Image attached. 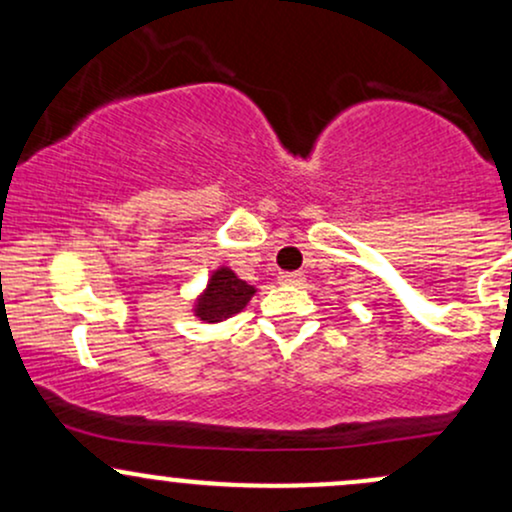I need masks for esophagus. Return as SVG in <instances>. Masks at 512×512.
<instances>
[{
	"label": "esophagus",
	"mask_w": 512,
	"mask_h": 512,
	"mask_svg": "<svg viewBox=\"0 0 512 512\" xmlns=\"http://www.w3.org/2000/svg\"><path fill=\"white\" fill-rule=\"evenodd\" d=\"M279 284H286V286L303 284V274L301 272H281L279 274Z\"/></svg>",
	"instance_id": "esophagus-1"
}]
</instances>
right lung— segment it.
Wrapping results in <instances>:
<instances>
[{"label":"right lung","mask_w":512,"mask_h":512,"mask_svg":"<svg viewBox=\"0 0 512 512\" xmlns=\"http://www.w3.org/2000/svg\"><path fill=\"white\" fill-rule=\"evenodd\" d=\"M252 296H255V286L238 279L233 269L219 267L211 274L207 289L195 301V315L204 322H223L240 313Z\"/></svg>","instance_id":"add662e5"}]
</instances>
